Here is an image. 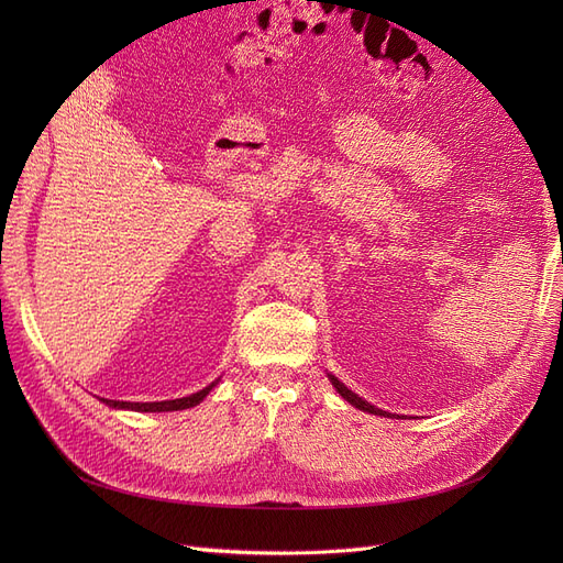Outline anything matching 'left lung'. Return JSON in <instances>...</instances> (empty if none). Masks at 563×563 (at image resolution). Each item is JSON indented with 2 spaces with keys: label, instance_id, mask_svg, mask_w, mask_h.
Instances as JSON below:
<instances>
[{
  "label": "left lung",
  "instance_id": "obj_1",
  "mask_svg": "<svg viewBox=\"0 0 563 563\" xmlns=\"http://www.w3.org/2000/svg\"><path fill=\"white\" fill-rule=\"evenodd\" d=\"M331 378V383H333V387L338 389V395L343 397L345 401H350L354 408H360V411H366V413H373V416H387L383 408H376V406H371L368 401H364L360 395H354L352 389H347L343 383H340L335 376H329Z\"/></svg>",
  "mask_w": 563,
  "mask_h": 563
}]
</instances>
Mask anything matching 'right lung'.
I'll return each instance as SVG.
<instances>
[{
    "mask_svg": "<svg viewBox=\"0 0 563 563\" xmlns=\"http://www.w3.org/2000/svg\"><path fill=\"white\" fill-rule=\"evenodd\" d=\"M216 387V383H211L209 387H203L190 397H183V399H172V401H112V399H103V404L112 406V408H131V411H145V413H162V411H183V408H192L197 404L203 401V397L209 395V391Z\"/></svg>",
    "mask_w": 563,
    "mask_h": 563,
    "instance_id": "obj_1",
    "label": "right lung"
}]
</instances>
